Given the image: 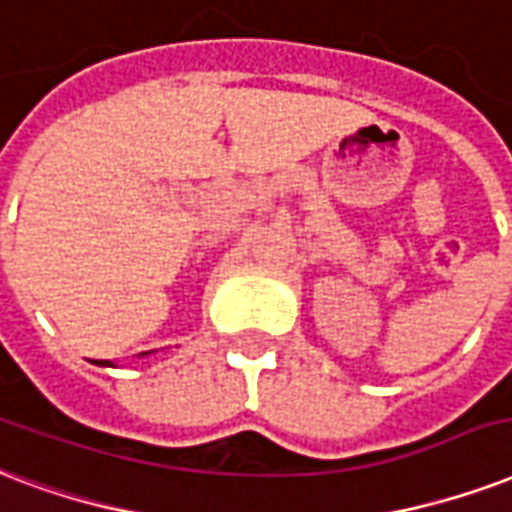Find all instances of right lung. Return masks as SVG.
Instances as JSON below:
<instances>
[{
    "mask_svg": "<svg viewBox=\"0 0 512 512\" xmlns=\"http://www.w3.org/2000/svg\"><path fill=\"white\" fill-rule=\"evenodd\" d=\"M146 355V352H144ZM98 366H112V363H109V360H101V363H98Z\"/></svg>",
    "mask_w": 512,
    "mask_h": 512,
    "instance_id": "add662e5",
    "label": "right lung"
}]
</instances>
